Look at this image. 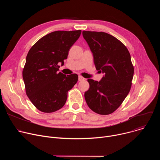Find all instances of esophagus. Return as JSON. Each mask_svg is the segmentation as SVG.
<instances>
[{
  "label": "esophagus",
  "instance_id": "obj_1",
  "mask_svg": "<svg viewBox=\"0 0 160 160\" xmlns=\"http://www.w3.org/2000/svg\"><path fill=\"white\" fill-rule=\"evenodd\" d=\"M85 78H83V77H82V76H79V77H78V80H79V81H80V82H81V81H83V80H85Z\"/></svg>",
  "mask_w": 160,
  "mask_h": 160
}]
</instances>
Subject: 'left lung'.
Listing matches in <instances>:
<instances>
[{"label": "left lung", "instance_id": "8db88e82", "mask_svg": "<svg viewBox=\"0 0 160 160\" xmlns=\"http://www.w3.org/2000/svg\"><path fill=\"white\" fill-rule=\"evenodd\" d=\"M82 33L93 54L96 70L104 73L99 82L88 79L86 102L94 112L109 115L120 106L131 88L134 68L130 52L121 41L107 33Z\"/></svg>", "mask_w": 160, "mask_h": 160}]
</instances>
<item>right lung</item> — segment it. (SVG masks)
I'll return each instance as SVG.
<instances>
[{
  "label": "right lung",
  "mask_w": 160,
  "mask_h": 160,
  "mask_svg": "<svg viewBox=\"0 0 160 160\" xmlns=\"http://www.w3.org/2000/svg\"><path fill=\"white\" fill-rule=\"evenodd\" d=\"M82 31H56L43 36L28 52L22 70L26 94L37 109L52 112L65 104L68 92L77 83L78 76L58 72L70 48Z\"/></svg>",
  "instance_id": "add662e5"
}]
</instances>
